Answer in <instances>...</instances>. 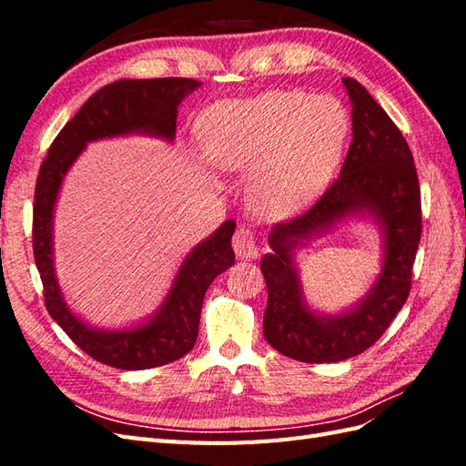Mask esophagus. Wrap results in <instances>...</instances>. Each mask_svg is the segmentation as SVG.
<instances>
[{
  "instance_id": "obj_1",
  "label": "esophagus",
  "mask_w": 466,
  "mask_h": 466,
  "mask_svg": "<svg viewBox=\"0 0 466 466\" xmlns=\"http://www.w3.org/2000/svg\"><path fill=\"white\" fill-rule=\"evenodd\" d=\"M233 248L238 258H257L258 257V238L257 233L247 225H238L233 235Z\"/></svg>"
}]
</instances>
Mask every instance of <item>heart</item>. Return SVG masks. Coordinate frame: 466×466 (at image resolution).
Listing matches in <instances>:
<instances>
[{
    "mask_svg": "<svg viewBox=\"0 0 466 466\" xmlns=\"http://www.w3.org/2000/svg\"><path fill=\"white\" fill-rule=\"evenodd\" d=\"M348 134L344 108L329 96L270 91L204 112L200 136L221 171H247L255 206L289 216L327 187Z\"/></svg>",
    "mask_w": 466,
    "mask_h": 466,
    "instance_id": "1",
    "label": "heart"
}]
</instances>
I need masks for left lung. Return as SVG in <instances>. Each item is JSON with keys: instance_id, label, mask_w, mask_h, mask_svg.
<instances>
[{"instance_id": "left-lung-1", "label": "left lung", "mask_w": 466, "mask_h": 466, "mask_svg": "<svg viewBox=\"0 0 466 466\" xmlns=\"http://www.w3.org/2000/svg\"><path fill=\"white\" fill-rule=\"evenodd\" d=\"M342 81L351 101V144L342 171L311 208L274 225V252L260 262L268 288L266 342L305 363L354 358L385 334L410 293L421 237L420 182L410 147L360 81ZM363 207L386 228L384 270L361 306L340 318H317L300 303L289 248L298 238Z\"/></svg>"}]
</instances>
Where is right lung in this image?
<instances>
[{"instance_id":"right-lung-1","label":"right lung","mask_w":466,"mask_h":466,"mask_svg":"<svg viewBox=\"0 0 466 466\" xmlns=\"http://www.w3.org/2000/svg\"><path fill=\"white\" fill-rule=\"evenodd\" d=\"M200 83L188 77L120 79L93 93L52 142L40 165L33 204V252L50 317L87 356L116 370H151L187 356L198 336L204 295L221 272L235 264L231 237L235 221H225L182 262L173 289L151 322L122 332H101L83 324L66 307L52 268V211L62 178L83 146L93 139L147 132L173 139L177 106Z\"/></svg>"}]
</instances>
